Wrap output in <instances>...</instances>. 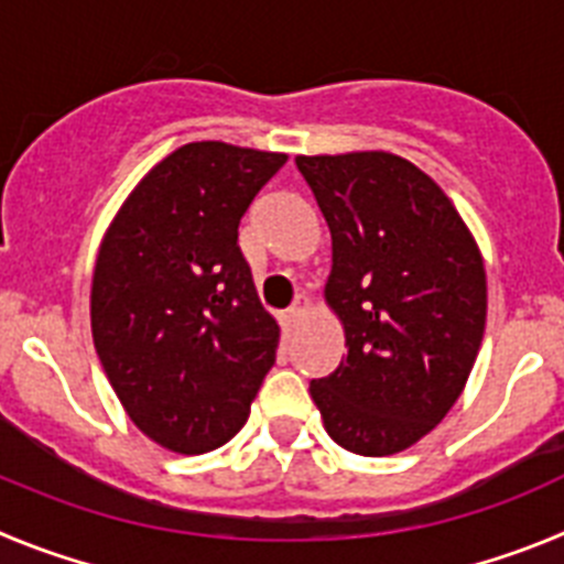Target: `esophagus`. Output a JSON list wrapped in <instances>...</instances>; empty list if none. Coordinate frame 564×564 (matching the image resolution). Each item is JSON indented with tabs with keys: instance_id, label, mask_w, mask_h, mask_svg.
Masks as SVG:
<instances>
[{
	"instance_id": "1",
	"label": "esophagus",
	"mask_w": 564,
	"mask_h": 564,
	"mask_svg": "<svg viewBox=\"0 0 564 564\" xmlns=\"http://www.w3.org/2000/svg\"><path fill=\"white\" fill-rule=\"evenodd\" d=\"M308 308H312V297H308V294H297V297H294V303H292V308L286 312L289 323H292V326L303 323V319H306V314H308Z\"/></svg>"
}]
</instances>
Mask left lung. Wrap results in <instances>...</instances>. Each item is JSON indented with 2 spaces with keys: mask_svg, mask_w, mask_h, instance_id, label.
Returning a JSON list of instances; mask_svg holds the SVG:
<instances>
[{
  "mask_svg": "<svg viewBox=\"0 0 564 564\" xmlns=\"http://www.w3.org/2000/svg\"><path fill=\"white\" fill-rule=\"evenodd\" d=\"M332 230L343 362L308 384L323 427L368 458L421 441L464 393L486 328V267L453 199L390 151L294 156Z\"/></svg>",
  "mask_w": 564,
  "mask_h": 564,
  "instance_id": "1",
  "label": "left lung"
}]
</instances>
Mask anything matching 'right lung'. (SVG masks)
Listing matches in <instances>:
<instances>
[{
	"mask_svg": "<svg viewBox=\"0 0 564 564\" xmlns=\"http://www.w3.org/2000/svg\"><path fill=\"white\" fill-rule=\"evenodd\" d=\"M286 154L221 140L162 156L100 238L89 294L106 379L134 427L202 455L245 427L281 326L238 250V221Z\"/></svg>",
	"mask_w": 564,
	"mask_h": 564,
	"instance_id": "right-lung-1",
	"label": "right lung"
}]
</instances>
